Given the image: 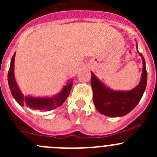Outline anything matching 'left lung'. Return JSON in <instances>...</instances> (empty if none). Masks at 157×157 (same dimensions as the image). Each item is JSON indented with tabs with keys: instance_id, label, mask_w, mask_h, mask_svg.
Listing matches in <instances>:
<instances>
[{
	"instance_id": "1",
	"label": "left lung",
	"mask_w": 157,
	"mask_h": 157,
	"mask_svg": "<svg viewBox=\"0 0 157 157\" xmlns=\"http://www.w3.org/2000/svg\"><path fill=\"white\" fill-rule=\"evenodd\" d=\"M138 53L142 59L143 70L139 84L132 90L115 91L108 89L99 81L94 73L91 72L94 103L101 114L110 117L125 116L131 112L141 101L146 88L147 71L145 59L142 54L140 52Z\"/></svg>"
}]
</instances>
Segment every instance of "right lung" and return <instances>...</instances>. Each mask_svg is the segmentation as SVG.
I'll return each instance as SVG.
<instances>
[{"label":"right lung","instance_id":"add662e5","mask_svg":"<svg viewBox=\"0 0 157 157\" xmlns=\"http://www.w3.org/2000/svg\"><path fill=\"white\" fill-rule=\"evenodd\" d=\"M16 52L11 60L10 67L8 74V82L9 89L11 90L13 98L21 106L27 105L31 109L39 111H51L61 106L63 103L68 98L72 86V81H68L67 85L63 88L60 93L52 98H33L24 97L19 89L14 75V61H15Z\"/></svg>","mask_w":157,"mask_h":157}]
</instances>
